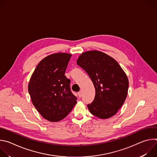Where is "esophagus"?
<instances>
[{"mask_svg":"<svg viewBox=\"0 0 157 157\" xmlns=\"http://www.w3.org/2000/svg\"><path fill=\"white\" fill-rule=\"evenodd\" d=\"M78 96L79 98H81L82 96V92L81 91H79L78 93Z\"/></svg>","mask_w":157,"mask_h":157,"instance_id":"obj_1","label":"esophagus"}]
</instances>
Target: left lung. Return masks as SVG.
Wrapping results in <instances>:
<instances>
[{"label":"left lung","instance_id":"left-lung-1","mask_svg":"<svg viewBox=\"0 0 157 157\" xmlns=\"http://www.w3.org/2000/svg\"><path fill=\"white\" fill-rule=\"evenodd\" d=\"M77 64L88 74L95 88L94 99L87 104L90 113L103 119L114 116L124 103L128 89V78L121 66L96 50L82 53Z\"/></svg>","mask_w":157,"mask_h":157}]
</instances>
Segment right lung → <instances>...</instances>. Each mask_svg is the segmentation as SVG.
Instances as JSON below:
<instances>
[{
	"instance_id": "right-lung-1",
	"label": "right lung",
	"mask_w": 157,
	"mask_h": 157,
	"mask_svg": "<svg viewBox=\"0 0 157 157\" xmlns=\"http://www.w3.org/2000/svg\"><path fill=\"white\" fill-rule=\"evenodd\" d=\"M71 54L58 53L43 58L36 66L29 83L32 103L38 113L50 122H58L72 110L77 98L70 89L65 71Z\"/></svg>"
}]
</instances>
